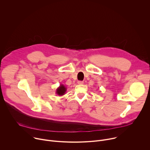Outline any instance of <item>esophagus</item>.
Returning <instances> with one entry per match:
<instances>
[{"mask_svg": "<svg viewBox=\"0 0 150 150\" xmlns=\"http://www.w3.org/2000/svg\"><path fill=\"white\" fill-rule=\"evenodd\" d=\"M78 83L79 85H82L83 83V81H78Z\"/></svg>", "mask_w": 150, "mask_h": 150, "instance_id": "esophagus-1", "label": "esophagus"}]
</instances>
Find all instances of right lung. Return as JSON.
<instances>
[{"instance_id":"obj_1","label":"right lung","mask_w":150,"mask_h":150,"mask_svg":"<svg viewBox=\"0 0 150 150\" xmlns=\"http://www.w3.org/2000/svg\"><path fill=\"white\" fill-rule=\"evenodd\" d=\"M67 87L63 84H60V86L56 89V94L59 96H62L67 92Z\"/></svg>"}]
</instances>
